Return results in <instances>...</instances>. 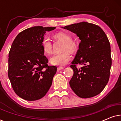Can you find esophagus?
I'll return each mask as SVG.
<instances>
[{"instance_id":"obj_1","label":"esophagus","mask_w":121,"mask_h":121,"mask_svg":"<svg viewBox=\"0 0 121 121\" xmlns=\"http://www.w3.org/2000/svg\"><path fill=\"white\" fill-rule=\"evenodd\" d=\"M64 68L62 67H58L57 68V70H62V69H63Z\"/></svg>"}]
</instances>
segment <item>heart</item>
Returning a JSON list of instances; mask_svg holds the SVG:
<instances>
[{
	"instance_id": "1",
	"label": "heart",
	"mask_w": 121,
	"mask_h": 121,
	"mask_svg": "<svg viewBox=\"0 0 121 121\" xmlns=\"http://www.w3.org/2000/svg\"><path fill=\"white\" fill-rule=\"evenodd\" d=\"M54 39L63 42L61 53L55 54L51 58V64L54 65H65L70 59L71 53H75L78 48V44L75 41L72 39V36L67 32H59L53 35ZM41 47L44 53L47 55L52 53V43L48 38L44 37L41 42Z\"/></svg>"
}]
</instances>
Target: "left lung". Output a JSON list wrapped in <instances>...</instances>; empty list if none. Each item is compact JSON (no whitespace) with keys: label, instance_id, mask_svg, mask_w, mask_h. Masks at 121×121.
I'll use <instances>...</instances> for the list:
<instances>
[{"label":"left lung","instance_id":"1","mask_svg":"<svg viewBox=\"0 0 121 121\" xmlns=\"http://www.w3.org/2000/svg\"><path fill=\"white\" fill-rule=\"evenodd\" d=\"M77 34L80 42L70 67L74 71L69 84L76 95L90 98L104 90L110 78L111 46L106 35L96 25L87 22L62 27ZM83 67L77 69V64Z\"/></svg>","mask_w":121,"mask_h":121}]
</instances>
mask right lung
Masks as SVG:
<instances>
[{
    "label": "right lung",
    "mask_w": 121,
    "mask_h": 121,
    "mask_svg": "<svg viewBox=\"0 0 121 121\" xmlns=\"http://www.w3.org/2000/svg\"><path fill=\"white\" fill-rule=\"evenodd\" d=\"M55 29L34 26L19 33L13 41L9 53L8 77L15 92L24 100L42 98L52 85L57 67L48 65L41 42L47 31Z\"/></svg>",
    "instance_id": "obj_1"
}]
</instances>
